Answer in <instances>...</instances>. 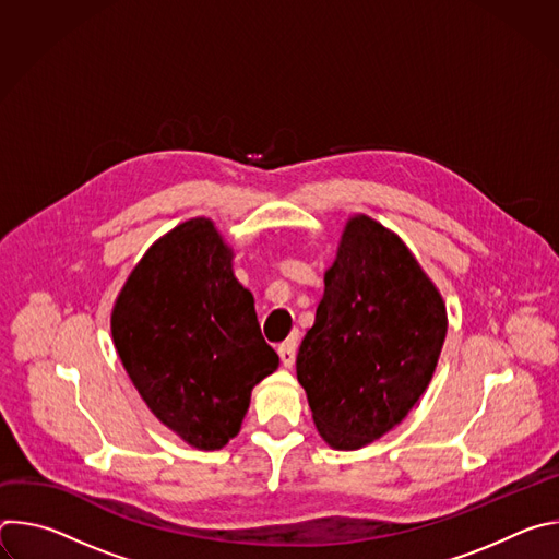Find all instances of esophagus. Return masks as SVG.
<instances>
[{
  "mask_svg": "<svg viewBox=\"0 0 559 559\" xmlns=\"http://www.w3.org/2000/svg\"><path fill=\"white\" fill-rule=\"evenodd\" d=\"M278 356H281V362H283V367H292L294 365V360H296V341H287V343H283L281 347H278Z\"/></svg>",
  "mask_w": 559,
  "mask_h": 559,
  "instance_id": "34e87169",
  "label": "esophagus"
}]
</instances>
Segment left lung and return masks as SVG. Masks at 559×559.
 <instances>
[{"label": "left lung", "instance_id": "8db88e82", "mask_svg": "<svg viewBox=\"0 0 559 559\" xmlns=\"http://www.w3.org/2000/svg\"><path fill=\"white\" fill-rule=\"evenodd\" d=\"M447 307L401 236L347 221L296 376L323 440L354 451L401 425L431 382Z\"/></svg>", "mask_w": 559, "mask_h": 559}]
</instances>
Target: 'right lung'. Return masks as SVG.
<instances>
[{"mask_svg": "<svg viewBox=\"0 0 559 559\" xmlns=\"http://www.w3.org/2000/svg\"><path fill=\"white\" fill-rule=\"evenodd\" d=\"M231 257L210 218H190L143 254L110 316L117 354L147 409L203 451L238 433L254 384L278 369Z\"/></svg>", "mask_w": 559, "mask_h": 559, "instance_id": "right-lung-1", "label": "right lung"}]
</instances>
